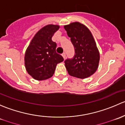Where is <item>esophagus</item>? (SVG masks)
<instances>
[{
  "instance_id": "1",
  "label": "esophagus",
  "mask_w": 125,
  "mask_h": 125,
  "mask_svg": "<svg viewBox=\"0 0 125 125\" xmlns=\"http://www.w3.org/2000/svg\"><path fill=\"white\" fill-rule=\"evenodd\" d=\"M62 56H63V58H64V59H65V53H62Z\"/></svg>"
}]
</instances>
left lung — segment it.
<instances>
[{
    "label": "left lung",
    "mask_w": 125,
    "mask_h": 125,
    "mask_svg": "<svg viewBox=\"0 0 125 125\" xmlns=\"http://www.w3.org/2000/svg\"><path fill=\"white\" fill-rule=\"evenodd\" d=\"M64 29L74 49L73 57L64 61L68 73L81 79L90 76L97 69L100 60L99 52L91 32L79 22L64 26Z\"/></svg>",
    "instance_id": "1"
}]
</instances>
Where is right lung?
<instances>
[{
	"instance_id": "right-lung-1",
	"label": "right lung",
	"mask_w": 125,
	"mask_h": 125,
	"mask_svg": "<svg viewBox=\"0 0 125 125\" xmlns=\"http://www.w3.org/2000/svg\"><path fill=\"white\" fill-rule=\"evenodd\" d=\"M58 25L49 24L41 29L32 40L24 56L28 73L36 80H45L51 78L55 68L64 58L56 52V44L52 38L58 30Z\"/></svg>"
}]
</instances>
